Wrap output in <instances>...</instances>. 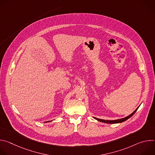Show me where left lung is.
<instances>
[{
    "label": "left lung",
    "instance_id": "8db88e82",
    "mask_svg": "<svg viewBox=\"0 0 155 155\" xmlns=\"http://www.w3.org/2000/svg\"><path fill=\"white\" fill-rule=\"evenodd\" d=\"M140 106V105H139ZM139 106L134 110V111L133 112V113H132L130 115H129V116L126 117H124L123 118H121V119H118V120H102V119H99V118H95V117H93L94 119L97 120V121H99L101 122H103V123H108V124H115V123H122V122H124L126 120H127V119H129V118H130L132 115H133L137 110V109L139 108Z\"/></svg>",
    "mask_w": 155,
    "mask_h": 155
}]
</instances>
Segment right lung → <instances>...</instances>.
Masks as SVG:
<instances>
[{"label": "right lung", "mask_w": 155, "mask_h": 155, "mask_svg": "<svg viewBox=\"0 0 155 155\" xmlns=\"http://www.w3.org/2000/svg\"><path fill=\"white\" fill-rule=\"evenodd\" d=\"M47 122H49V121H47Z\"/></svg>", "instance_id": "right-lung-1"}]
</instances>
